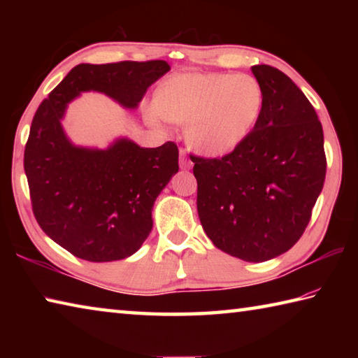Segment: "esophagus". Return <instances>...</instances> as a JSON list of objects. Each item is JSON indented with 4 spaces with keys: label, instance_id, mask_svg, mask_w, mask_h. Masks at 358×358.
Returning a JSON list of instances; mask_svg holds the SVG:
<instances>
[{
    "label": "esophagus",
    "instance_id": "34e87169",
    "mask_svg": "<svg viewBox=\"0 0 358 358\" xmlns=\"http://www.w3.org/2000/svg\"><path fill=\"white\" fill-rule=\"evenodd\" d=\"M180 167L185 169V171H187V169L192 167V162H191L189 157H187L185 150H180Z\"/></svg>",
    "mask_w": 358,
    "mask_h": 358
}]
</instances>
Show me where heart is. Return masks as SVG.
I'll return each instance as SVG.
<instances>
[{"mask_svg":"<svg viewBox=\"0 0 358 358\" xmlns=\"http://www.w3.org/2000/svg\"><path fill=\"white\" fill-rule=\"evenodd\" d=\"M264 90L252 76L226 72H185L161 83L151 121L161 118L187 124L194 150L222 156L237 150L259 123Z\"/></svg>","mask_w":358,"mask_h":358,"instance_id":"obj_1","label":"heart"}]
</instances>
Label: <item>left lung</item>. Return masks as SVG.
I'll list each match as a JSON object with an SVG mask.
<instances>
[{
  "label": "left lung",
  "instance_id": "1",
  "mask_svg": "<svg viewBox=\"0 0 358 358\" xmlns=\"http://www.w3.org/2000/svg\"><path fill=\"white\" fill-rule=\"evenodd\" d=\"M264 110L251 136L222 157L191 156L208 238L246 262L289 251L305 232L325 180L324 131L301 90L268 64L251 68Z\"/></svg>",
  "mask_w": 358,
  "mask_h": 358
}]
</instances>
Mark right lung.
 <instances>
[{
	"instance_id": "right-lung-1",
	"label": "right lung",
	"mask_w": 358,
	"mask_h": 358,
	"mask_svg": "<svg viewBox=\"0 0 358 358\" xmlns=\"http://www.w3.org/2000/svg\"><path fill=\"white\" fill-rule=\"evenodd\" d=\"M169 71L162 59L78 64L34 115L23 159L33 213L76 257L112 262L138 251L153 229L156 197L178 172V148L173 142L143 148L126 137L104 150L78 147L63 129L66 108L85 92L137 108Z\"/></svg>"
}]
</instances>
